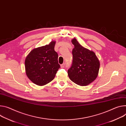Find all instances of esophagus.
<instances>
[{
	"instance_id": "1",
	"label": "esophagus",
	"mask_w": 126,
	"mask_h": 126,
	"mask_svg": "<svg viewBox=\"0 0 126 126\" xmlns=\"http://www.w3.org/2000/svg\"><path fill=\"white\" fill-rule=\"evenodd\" d=\"M65 66V63H63L61 65V68H64Z\"/></svg>"
}]
</instances>
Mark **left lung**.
<instances>
[{"mask_svg":"<svg viewBox=\"0 0 126 126\" xmlns=\"http://www.w3.org/2000/svg\"><path fill=\"white\" fill-rule=\"evenodd\" d=\"M72 43L74 48L72 50V65L68 70V76L79 85H87L97 77L99 62L94 52L83 47L76 39H73Z\"/></svg>","mask_w":126,"mask_h":126,"instance_id":"left-lung-1","label":"left lung"}]
</instances>
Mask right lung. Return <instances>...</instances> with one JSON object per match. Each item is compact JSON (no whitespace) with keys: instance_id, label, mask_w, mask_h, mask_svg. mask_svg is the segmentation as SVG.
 I'll use <instances>...</instances> for the list:
<instances>
[{"instance_id":"right-lung-1","label":"right lung","mask_w":126,"mask_h":126,"mask_svg":"<svg viewBox=\"0 0 126 126\" xmlns=\"http://www.w3.org/2000/svg\"><path fill=\"white\" fill-rule=\"evenodd\" d=\"M55 42L32 50L25 60L26 74L35 84L42 86L54 79L60 68L58 55L54 50Z\"/></svg>"}]
</instances>
